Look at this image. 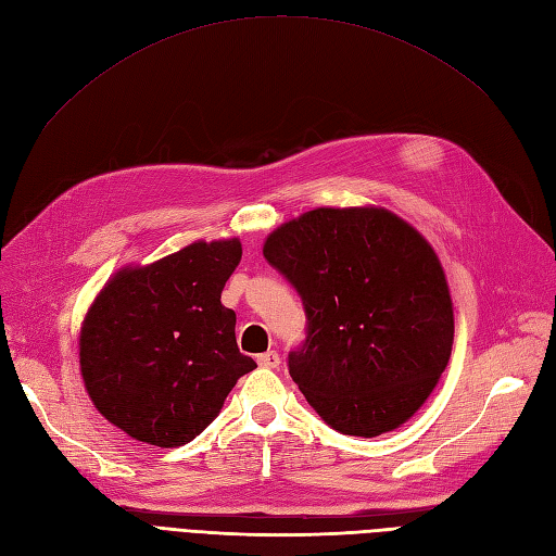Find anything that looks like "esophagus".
Masks as SVG:
<instances>
[{"label": "esophagus", "mask_w": 556, "mask_h": 556, "mask_svg": "<svg viewBox=\"0 0 556 556\" xmlns=\"http://www.w3.org/2000/svg\"><path fill=\"white\" fill-rule=\"evenodd\" d=\"M257 364L262 368H278L280 366V355L274 350H268V352H264V355H257Z\"/></svg>", "instance_id": "esophagus-1"}]
</instances>
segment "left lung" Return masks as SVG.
Masks as SVG:
<instances>
[{
	"mask_svg": "<svg viewBox=\"0 0 556 556\" xmlns=\"http://www.w3.org/2000/svg\"><path fill=\"white\" fill-rule=\"evenodd\" d=\"M264 257L301 296L306 341L288 368L325 422L374 439L417 413L445 371L454 319L431 245L390 211L315 208Z\"/></svg>",
	"mask_w": 556,
	"mask_h": 556,
	"instance_id": "8db88e82",
	"label": "left lung"
}]
</instances>
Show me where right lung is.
I'll list each match as a JSON object with an SVG mask.
<instances>
[{
    "mask_svg": "<svg viewBox=\"0 0 556 556\" xmlns=\"http://www.w3.org/2000/svg\"><path fill=\"white\" fill-rule=\"evenodd\" d=\"M239 262V239L199 241L125 268L97 296L80 331V374L111 425L157 447L185 445L257 368L220 301Z\"/></svg>",
    "mask_w": 556,
    "mask_h": 556,
    "instance_id": "right-lung-1",
    "label": "right lung"
}]
</instances>
